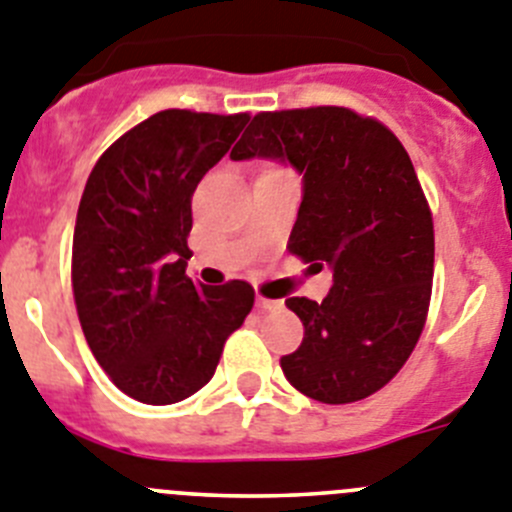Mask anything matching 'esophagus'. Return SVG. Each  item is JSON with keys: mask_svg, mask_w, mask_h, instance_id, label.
Here are the masks:
<instances>
[{"mask_svg": "<svg viewBox=\"0 0 512 512\" xmlns=\"http://www.w3.org/2000/svg\"><path fill=\"white\" fill-rule=\"evenodd\" d=\"M256 307H259L261 312H279V309H284V302H281V299L256 297Z\"/></svg>", "mask_w": 512, "mask_h": 512, "instance_id": "1", "label": "esophagus"}]
</instances>
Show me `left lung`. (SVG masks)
<instances>
[{
    "label": "left lung",
    "instance_id": "8db88e82",
    "mask_svg": "<svg viewBox=\"0 0 512 512\" xmlns=\"http://www.w3.org/2000/svg\"><path fill=\"white\" fill-rule=\"evenodd\" d=\"M253 157L302 175L287 248L332 269L322 302L287 299L304 340L281 370L314 401L373 396L414 353L434 279V223L409 152L381 121L314 106L253 116L231 159Z\"/></svg>",
    "mask_w": 512,
    "mask_h": 512
}]
</instances>
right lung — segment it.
<instances>
[{"label":"right lung","mask_w":512,"mask_h":512,"mask_svg":"<svg viewBox=\"0 0 512 512\" xmlns=\"http://www.w3.org/2000/svg\"><path fill=\"white\" fill-rule=\"evenodd\" d=\"M248 114L167 109L116 139L83 190L73 233V297L93 358L149 406L198 393L253 307L246 281L185 274L192 192Z\"/></svg>","instance_id":"right-lung-1"}]
</instances>
